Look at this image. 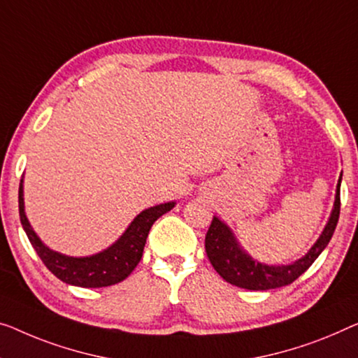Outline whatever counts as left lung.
I'll return each instance as SVG.
<instances>
[{
    "mask_svg": "<svg viewBox=\"0 0 358 358\" xmlns=\"http://www.w3.org/2000/svg\"><path fill=\"white\" fill-rule=\"evenodd\" d=\"M343 177V175H341ZM341 178L336 189V201L334 209L329 217L328 225L324 227V231L318 241L313 244V248L299 259L297 262L291 265L281 266H268L264 264L255 262L238 246L236 239L230 231L225 223H222L217 217H213L209 230L206 234V252L209 257L213 268L223 280L231 282L238 287L250 291H266L275 289L286 285H291L292 281L297 280L308 266H310L315 259L322 254V250L328 246L331 241V236L336 230L339 220L341 212Z\"/></svg>",
    "mask_w": 358,
    "mask_h": 358,
    "instance_id": "left-lung-1",
    "label": "left lung"
}]
</instances>
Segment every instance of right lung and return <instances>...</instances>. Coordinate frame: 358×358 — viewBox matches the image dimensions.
Masks as SVG:
<instances>
[{
    "instance_id": "add662e5",
    "label": "right lung",
    "mask_w": 358,
    "mask_h": 358,
    "mask_svg": "<svg viewBox=\"0 0 358 358\" xmlns=\"http://www.w3.org/2000/svg\"><path fill=\"white\" fill-rule=\"evenodd\" d=\"M22 193V183H20L19 215L31 246L35 248L36 254L40 255L43 264L46 265V268L52 275L57 276L61 281L67 282V285L80 287H104L124 281L135 270V266L140 264L148 233L151 230L152 223L175 206V202H167V204L149 207L131 222V225L127 228V231L122 234L119 241L112 244L109 249L92 255V257L77 259L57 254L55 250L48 249L40 241V238L31 230L30 223L25 217Z\"/></svg>"
}]
</instances>
